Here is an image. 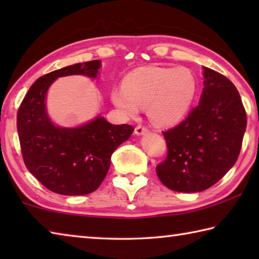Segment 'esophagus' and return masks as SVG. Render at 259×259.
I'll return each mask as SVG.
<instances>
[{"label": "esophagus", "instance_id": "obj_1", "mask_svg": "<svg viewBox=\"0 0 259 259\" xmlns=\"http://www.w3.org/2000/svg\"><path fill=\"white\" fill-rule=\"evenodd\" d=\"M147 133H148V129L146 128V126H144V125H137L135 128V134L138 135V136L145 135Z\"/></svg>", "mask_w": 259, "mask_h": 259}]
</instances>
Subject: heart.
Listing matches in <instances>:
<instances>
[{"label":"heart","mask_w":259,"mask_h":259,"mask_svg":"<svg viewBox=\"0 0 259 259\" xmlns=\"http://www.w3.org/2000/svg\"><path fill=\"white\" fill-rule=\"evenodd\" d=\"M196 80L187 68L147 67L130 73L123 88L112 91V100L126 115H136L147 107L155 125L168 126L181 121L192 107Z\"/></svg>","instance_id":"1"}]
</instances>
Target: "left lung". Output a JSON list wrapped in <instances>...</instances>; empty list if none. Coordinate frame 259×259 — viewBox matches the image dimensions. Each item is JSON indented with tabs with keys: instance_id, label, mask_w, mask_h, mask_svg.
<instances>
[{
	"instance_id": "obj_1",
	"label": "left lung",
	"mask_w": 259,
	"mask_h": 259,
	"mask_svg": "<svg viewBox=\"0 0 259 259\" xmlns=\"http://www.w3.org/2000/svg\"><path fill=\"white\" fill-rule=\"evenodd\" d=\"M203 77L198 106L178 125L162 133L168 154L156 165V175L176 192L211 187L234 165L242 146L247 114L239 91L213 69L203 67Z\"/></svg>"
}]
</instances>
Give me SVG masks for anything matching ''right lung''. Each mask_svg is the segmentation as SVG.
<instances>
[{
	"label": "right lung",
	"mask_w": 259,
	"mask_h": 259,
	"mask_svg": "<svg viewBox=\"0 0 259 259\" xmlns=\"http://www.w3.org/2000/svg\"><path fill=\"white\" fill-rule=\"evenodd\" d=\"M100 60L57 69L38 77L17 114L21 154L26 168L48 190L63 195H84L106 177L113 152L134 133L129 124H112L97 116L77 128H60L48 116L46 95L56 78L96 77Z\"/></svg>",
	"instance_id": "1"
}]
</instances>
